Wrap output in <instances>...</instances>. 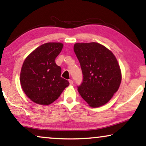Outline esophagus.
I'll list each match as a JSON object with an SVG mask.
<instances>
[{"label":"esophagus","instance_id":"obj_1","mask_svg":"<svg viewBox=\"0 0 146 146\" xmlns=\"http://www.w3.org/2000/svg\"><path fill=\"white\" fill-rule=\"evenodd\" d=\"M69 82H70V85H72L73 84V80H71V79H70L69 80Z\"/></svg>","mask_w":146,"mask_h":146}]
</instances>
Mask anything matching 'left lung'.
I'll return each mask as SVG.
<instances>
[{"mask_svg": "<svg viewBox=\"0 0 146 146\" xmlns=\"http://www.w3.org/2000/svg\"><path fill=\"white\" fill-rule=\"evenodd\" d=\"M74 50L83 74L78 91L90 106L108 102L120 85L121 74L113 54L97 42L76 43Z\"/></svg>", "mask_w": 146, "mask_h": 146, "instance_id": "1", "label": "left lung"}]
</instances>
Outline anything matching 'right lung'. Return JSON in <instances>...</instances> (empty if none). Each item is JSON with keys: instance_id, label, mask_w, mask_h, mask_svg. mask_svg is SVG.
Returning a JSON list of instances; mask_svg holds the SVG:
<instances>
[{"instance_id": "right-lung-1", "label": "right lung", "mask_w": 146, "mask_h": 146, "mask_svg": "<svg viewBox=\"0 0 146 146\" xmlns=\"http://www.w3.org/2000/svg\"><path fill=\"white\" fill-rule=\"evenodd\" d=\"M63 44H44L28 56L21 72V84L34 102L49 105L58 98L69 82L61 77V68L55 62Z\"/></svg>"}]
</instances>
